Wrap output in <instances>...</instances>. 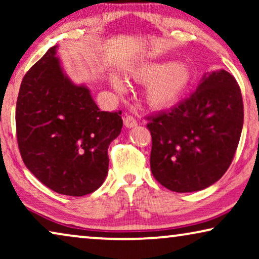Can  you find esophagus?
Instances as JSON below:
<instances>
[{"label": "esophagus", "mask_w": 259, "mask_h": 259, "mask_svg": "<svg viewBox=\"0 0 259 259\" xmlns=\"http://www.w3.org/2000/svg\"><path fill=\"white\" fill-rule=\"evenodd\" d=\"M123 125L127 128H132V127L137 126V120L133 118L132 115H126L125 118H123Z\"/></svg>", "instance_id": "esophagus-1"}]
</instances>
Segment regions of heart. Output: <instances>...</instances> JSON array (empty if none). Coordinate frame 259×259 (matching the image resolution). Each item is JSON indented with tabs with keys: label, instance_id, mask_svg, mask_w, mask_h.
Wrapping results in <instances>:
<instances>
[{
	"label": "heart",
	"instance_id": "heart-1",
	"mask_svg": "<svg viewBox=\"0 0 259 259\" xmlns=\"http://www.w3.org/2000/svg\"><path fill=\"white\" fill-rule=\"evenodd\" d=\"M130 74L137 82L147 84L145 99L154 109H166L178 104L193 80L190 65L173 60L139 63L130 70ZM109 83L118 94L125 93L126 83L116 74L109 76Z\"/></svg>",
	"mask_w": 259,
	"mask_h": 259
}]
</instances>
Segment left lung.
Listing matches in <instances>:
<instances>
[{"mask_svg": "<svg viewBox=\"0 0 259 259\" xmlns=\"http://www.w3.org/2000/svg\"><path fill=\"white\" fill-rule=\"evenodd\" d=\"M240 88L224 69L205 73L190 98L155 114L151 171L175 192H196L218 182L231 165L243 128Z\"/></svg>", "mask_w": 259, "mask_h": 259, "instance_id": "1", "label": "left lung"}]
</instances>
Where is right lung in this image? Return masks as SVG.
Wrapping results in <instances>:
<instances>
[{"instance_id":"obj_1","label":"right lung","mask_w":259,"mask_h":259,"mask_svg":"<svg viewBox=\"0 0 259 259\" xmlns=\"http://www.w3.org/2000/svg\"><path fill=\"white\" fill-rule=\"evenodd\" d=\"M58 48H49L21 82L17 143L24 165L44 185L81 197L105 182L107 150L121 132L122 119L100 111L86 84L69 79Z\"/></svg>"}]
</instances>
